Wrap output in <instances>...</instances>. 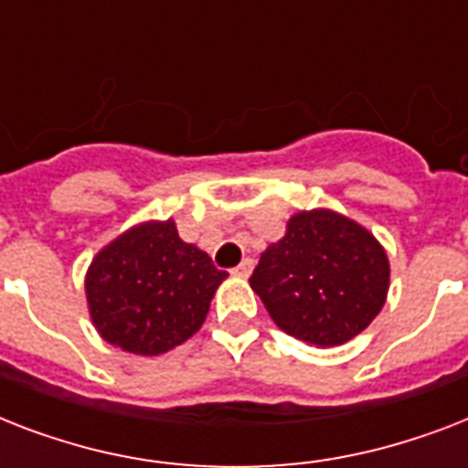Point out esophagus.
<instances>
[{"mask_svg":"<svg viewBox=\"0 0 468 468\" xmlns=\"http://www.w3.org/2000/svg\"><path fill=\"white\" fill-rule=\"evenodd\" d=\"M252 267H255V262H252L250 257H245V260H242V262L238 264V267H235L233 274H235V277L248 279V277H250V271H252Z\"/></svg>","mask_w":468,"mask_h":468,"instance_id":"esophagus-1","label":"esophagus"}]
</instances>
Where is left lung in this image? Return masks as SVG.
<instances>
[{"label": "left lung", "instance_id": "left-lung-1", "mask_svg": "<svg viewBox=\"0 0 468 468\" xmlns=\"http://www.w3.org/2000/svg\"><path fill=\"white\" fill-rule=\"evenodd\" d=\"M388 257L356 220L330 208L299 211L250 277L271 320L308 345L335 347L362 333L384 308Z\"/></svg>", "mask_w": 468, "mask_h": 468}]
</instances>
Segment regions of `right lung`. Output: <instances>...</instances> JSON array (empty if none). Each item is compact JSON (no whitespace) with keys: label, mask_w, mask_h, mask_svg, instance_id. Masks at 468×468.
I'll return each instance as SVG.
<instances>
[{"label":"right lung","mask_w":468,"mask_h":468,"mask_svg":"<svg viewBox=\"0 0 468 468\" xmlns=\"http://www.w3.org/2000/svg\"><path fill=\"white\" fill-rule=\"evenodd\" d=\"M226 271L176 233L175 220L138 223L91 260L84 292L91 323L109 345L155 356L204 325Z\"/></svg>","instance_id":"add662e5"}]
</instances>
